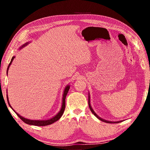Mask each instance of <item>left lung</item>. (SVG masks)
Returning a JSON list of instances; mask_svg holds the SVG:
<instances>
[{
	"mask_svg": "<svg viewBox=\"0 0 150 150\" xmlns=\"http://www.w3.org/2000/svg\"><path fill=\"white\" fill-rule=\"evenodd\" d=\"M90 100V99H89V96H88V106H89L90 110H91V112H92V113L93 114V115H95L96 118H98V119H99V120H102L103 122H106V123H118V122H121V121H118V122H110V121L105 120H104V119L100 118L99 116H98L97 115H96V113L95 112H94V110H93V108H92V107H91V105H90V100Z\"/></svg>",
	"mask_w": 150,
	"mask_h": 150,
	"instance_id": "left-lung-1",
	"label": "left lung"
}]
</instances>
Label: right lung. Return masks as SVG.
<instances>
[{
    "instance_id": "1",
    "label": "right lung",
    "mask_w": 150,
    "mask_h": 150,
    "mask_svg": "<svg viewBox=\"0 0 150 150\" xmlns=\"http://www.w3.org/2000/svg\"><path fill=\"white\" fill-rule=\"evenodd\" d=\"M27 45V44H25L24 45H22V47L25 46V45ZM15 57H12V59L11 61V63H9L8 65V69H7V73H8V68L10 67V65H11V64L12 62V61H13V59H14ZM69 86H67V87H65V90H64V93H63V103H62V108H61V110L59 111V112L57 114V115L56 116H55L54 117H53L52 118H50L49 119V120H29V119H26L24 117H22V116H21L20 115H19L18 114L17 112H16L14 110V111L16 112V114L17 115V116H18V117L21 119V120L24 122H25L26 124H30V125H34V126H47V125H50V124H52L54 122H55L57 121L59 119L62 117V116L63 115V112H64V110H65V97L66 96H67V94L68 93V91H69ZM7 100H8V103L9 106H11V105L9 104V102H8V96H7ZM12 108V107H11Z\"/></svg>"
}]
</instances>
